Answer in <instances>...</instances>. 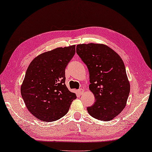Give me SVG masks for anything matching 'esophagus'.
I'll return each mask as SVG.
<instances>
[{
	"label": "esophagus",
	"mask_w": 152,
	"mask_h": 152,
	"mask_svg": "<svg viewBox=\"0 0 152 152\" xmlns=\"http://www.w3.org/2000/svg\"><path fill=\"white\" fill-rule=\"evenodd\" d=\"M84 91H85V90H84V89L80 88V89L77 90V92H78V93L80 94V95H81V94H83L84 93Z\"/></svg>",
	"instance_id": "obj_1"
}]
</instances>
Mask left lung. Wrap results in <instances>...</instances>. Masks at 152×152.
<instances>
[{"mask_svg":"<svg viewBox=\"0 0 152 152\" xmlns=\"http://www.w3.org/2000/svg\"><path fill=\"white\" fill-rule=\"evenodd\" d=\"M76 50L88 69L89 88L96 99L93 105L87 107L88 112L97 120H113L126 107L130 92L122 59L103 44H79Z\"/></svg>","mask_w":152,"mask_h":152,"instance_id":"left-lung-1","label":"left lung"}]
</instances>
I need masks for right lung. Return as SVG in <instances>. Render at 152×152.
<instances>
[{"mask_svg":"<svg viewBox=\"0 0 152 152\" xmlns=\"http://www.w3.org/2000/svg\"><path fill=\"white\" fill-rule=\"evenodd\" d=\"M75 53V45L43 53L30 62L21 87L29 112L43 122L59 120L77 98L65 85V69Z\"/></svg>","mask_w":152,"mask_h":152,"instance_id":"right-lung-1","label":"right lung"}]
</instances>
